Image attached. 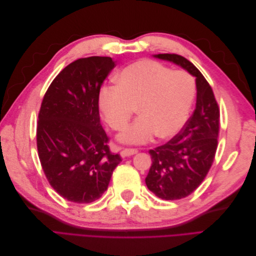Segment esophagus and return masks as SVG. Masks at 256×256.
<instances>
[{
	"label": "esophagus",
	"mask_w": 256,
	"mask_h": 256,
	"mask_svg": "<svg viewBox=\"0 0 256 256\" xmlns=\"http://www.w3.org/2000/svg\"><path fill=\"white\" fill-rule=\"evenodd\" d=\"M136 152H138L136 148H124L122 150V157H129V156H132V154H134Z\"/></svg>",
	"instance_id": "34e87169"
}]
</instances>
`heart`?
I'll use <instances>...</instances> for the list:
<instances>
[{
  "instance_id": "heart-1",
  "label": "heart",
  "mask_w": 256,
  "mask_h": 256,
  "mask_svg": "<svg viewBox=\"0 0 256 256\" xmlns=\"http://www.w3.org/2000/svg\"><path fill=\"white\" fill-rule=\"evenodd\" d=\"M116 83V86H104L99 95V109L106 122L113 130H122L136 108L140 114L120 136L122 142L145 143L156 134L168 138L184 126L196 90L189 72L142 60L124 68Z\"/></svg>"
}]
</instances>
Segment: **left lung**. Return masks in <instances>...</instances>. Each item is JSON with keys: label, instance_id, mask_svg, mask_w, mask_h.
I'll list each match as a JSON object with an SVG mask.
<instances>
[{"label": "left lung", "instance_id": "left-lung-1", "mask_svg": "<svg viewBox=\"0 0 256 256\" xmlns=\"http://www.w3.org/2000/svg\"><path fill=\"white\" fill-rule=\"evenodd\" d=\"M173 62L196 76V106L180 134L150 150L152 166L145 182L154 194L166 200L190 196L210 170L218 146L220 109L210 85L198 69L178 54L154 56Z\"/></svg>", "mask_w": 256, "mask_h": 256}]
</instances>
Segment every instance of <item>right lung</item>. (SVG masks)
<instances>
[{"instance_id": "1", "label": "right lung", "mask_w": 256, "mask_h": 256, "mask_svg": "<svg viewBox=\"0 0 256 256\" xmlns=\"http://www.w3.org/2000/svg\"><path fill=\"white\" fill-rule=\"evenodd\" d=\"M113 58L90 56L66 66L48 88L38 113V157L51 187L70 202L88 204L108 189L122 161L100 124L99 92Z\"/></svg>"}]
</instances>
